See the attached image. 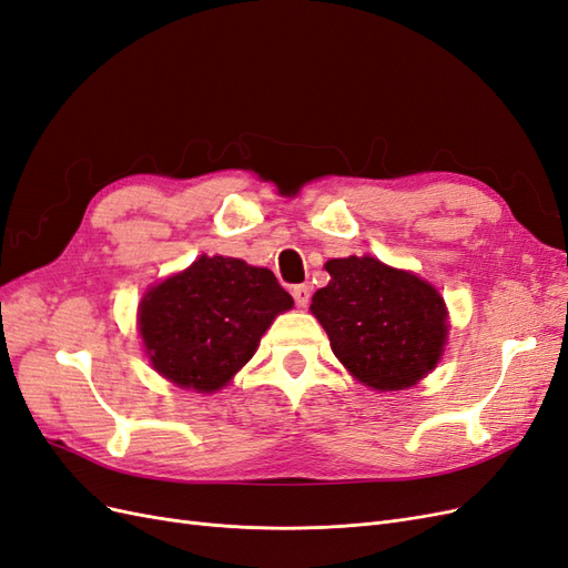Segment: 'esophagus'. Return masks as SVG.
<instances>
[{"instance_id": "1", "label": "esophagus", "mask_w": 568, "mask_h": 568, "mask_svg": "<svg viewBox=\"0 0 568 568\" xmlns=\"http://www.w3.org/2000/svg\"><path fill=\"white\" fill-rule=\"evenodd\" d=\"M292 297H295V304L300 308H306L308 300H311V287L308 285H295V287H292Z\"/></svg>"}]
</instances>
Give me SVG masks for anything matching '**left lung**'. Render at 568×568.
Listing matches in <instances>:
<instances>
[{"label": "left lung", "instance_id": "8db88e82", "mask_svg": "<svg viewBox=\"0 0 568 568\" xmlns=\"http://www.w3.org/2000/svg\"><path fill=\"white\" fill-rule=\"evenodd\" d=\"M325 271L331 283L311 300V314L358 382L398 392L436 368L448 337V311L432 283L368 254L331 260Z\"/></svg>", "mask_w": 568, "mask_h": 568}]
</instances>
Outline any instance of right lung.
Masks as SVG:
<instances>
[{"label":"right lung","mask_w":568,"mask_h":568,"mask_svg":"<svg viewBox=\"0 0 568 568\" xmlns=\"http://www.w3.org/2000/svg\"><path fill=\"white\" fill-rule=\"evenodd\" d=\"M292 304L268 268L203 254L149 287L139 304V333L164 379L212 394L254 356L273 318Z\"/></svg>","instance_id":"1"}]
</instances>
